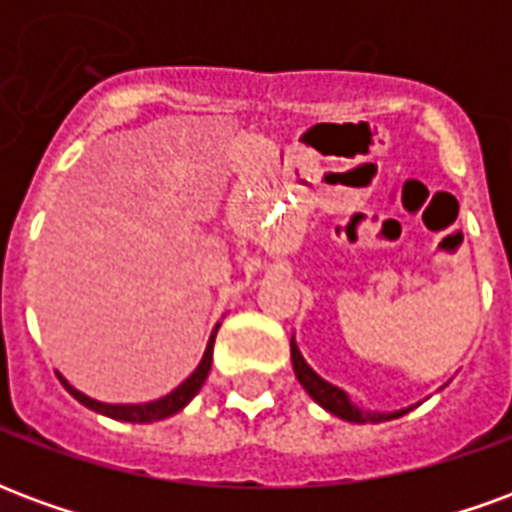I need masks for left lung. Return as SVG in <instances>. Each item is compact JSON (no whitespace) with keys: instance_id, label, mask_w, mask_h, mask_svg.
Wrapping results in <instances>:
<instances>
[{"instance_id":"left-lung-1","label":"left lung","mask_w":512,"mask_h":512,"mask_svg":"<svg viewBox=\"0 0 512 512\" xmlns=\"http://www.w3.org/2000/svg\"><path fill=\"white\" fill-rule=\"evenodd\" d=\"M290 359H293V373L299 378V384L304 386V392L318 403L321 408H326L329 414L334 417L345 419V422H356V425H365V422H386V419H397L408 414L414 406L400 408V411H367V408H359L348 397L345 389L340 386L329 384L326 378H321L310 365H307V359L301 356L299 345H296V337L290 340Z\"/></svg>"}]
</instances>
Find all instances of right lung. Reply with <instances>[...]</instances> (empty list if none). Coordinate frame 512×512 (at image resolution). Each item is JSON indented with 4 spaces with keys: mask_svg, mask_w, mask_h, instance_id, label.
<instances>
[{
    "mask_svg": "<svg viewBox=\"0 0 512 512\" xmlns=\"http://www.w3.org/2000/svg\"><path fill=\"white\" fill-rule=\"evenodd\" d=\"M219 326L222 323H216L213 326L211 337H208V345H205V354H202L200 365L194 367V373H191L186 381H180L169 395L158 397V400H150V403H101V400H95V397L84 395L79 392L76 386L68 384V378L57 373L60 378V384L71 392L82 406L93 408L98 414H104V417H112V419H120V422H158V419H167L172 414H178L180 408H186L191 403V397L197 395L205 384V378L211 373V362H213V340H216V332H219Z\"/></svg>",
    "mask_w": 512,
    "mask_h": 512,
    "instance_id": "add662e5",
    "label": "right lung"
}]
</instances>
